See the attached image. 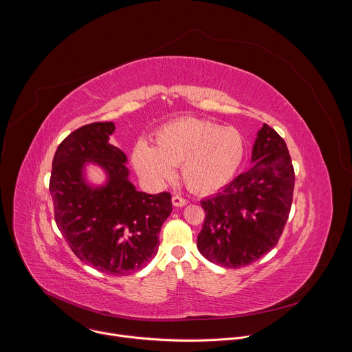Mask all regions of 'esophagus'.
<instances>
[{
	"mask_svg": "<svg viewBox=\"0 0 352 352\" xmlns=\"http://www.w3.org/2000/svg\"><path fill=\"white\" fill-rule=\"evenodd\" d=\"M186 204H188V200L184 199L182 196H179V195H174V196H173V205H174L175 208H182V206H185Z\"/></svg>",
	"mask_w": 352,
	"mask_h": 352,
	"instance_id": "34e87169",
	"label": "esophagus"
}]
</instances>
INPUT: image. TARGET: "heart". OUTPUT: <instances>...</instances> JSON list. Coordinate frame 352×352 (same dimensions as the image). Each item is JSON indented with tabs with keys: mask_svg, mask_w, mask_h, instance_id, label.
<instances>
[{
	"mask_svg": "<svg viewBox=\"0 0 352 352\" xmlns=\"http://www.w3.org/2000/svg\"><path fill=\"white\" fill-rule=\"evenodd\" d=\"M245 156V140L239 131L220 124L181 118L162 126L155 146L143 140L132 150V163L144 179L162 185L181 166L184 182L195 192L213 193L226 186Z\"/></svg>",
	"mask_w": 352,
	"mask_h": 352,
	"instance_id": "heart-1",
	"label": "heart"
}]
</instances>
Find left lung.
Segmentation results:
<instances>
[{
	"label": "left lung",
	"instance_id": "1",
	"mask_svg": "<svg viewBox=\"0 0 352 352\" xmlns=\"http://www.w3.org/2000/svg\"><path fill=\"white\" fill-rule=\"evenodd\" d=\"M252 163L223 192L200 202L206 217L197 249L223 267L261 259L277 245L289 214L294 167L284 139L267 124L255 139Z\"/></svg>",
	"mask_w": 352,
	"mask_h": 352
}]
</instances>
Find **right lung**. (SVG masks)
<instances>
[{"label": "right lung", "instance_id": "right-lung-1", "mask_svg": "<svg viewBox=\"0 0 352 352\" xmlns=\"http://www.w3.org/2000/svg\"><path fill=\"white\" fill-rule=\"evenodd\" d=\"M114 131V122H93L69 133L54 155L50 193L72 252L98 272L126 276L156 256L173 204L168 192L148 195L135 188L126 155L110 143ZM89 164L105 171L104 184L87 181Z\"/></svg>", "mask_w": 352, "mask_h": 352}]
</instances>
